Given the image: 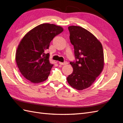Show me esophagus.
<instances>
[{
	"label": "esophagus",
	"mask_w": 123,
	"mask_h": 123,
	"mask_svg": "<svg viewBox=\"0 0 123 123\" xmlns=\"http://www.w3.org/2000/svg\"><path fill=\"white\" fill-rule=\"evenodd\" d=\"M59 64H61V65H66V64H68V62H67V61H65V62H59Z\"/></svg>",
	"instance_id": "esophagus-1"
}]
</instances>
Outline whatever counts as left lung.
Segmentation results:
<instances>
[{"instance_id":"8db88e82","label":"left lung","mask_w":123,"mask_h":123,"mask_svg":"<svg viewBox=\"0 0 123 123\" xmlns=\"http://www.w3.org/2000/svg\"><path fill=\"white\" fill-rule=\"evenodd\" d=\"M76 62H70L73 71L67 80L77 90L90 87L103 71L104 51L101 43L92 33L79 26L68 27Z\"/></svg>"}]
</instances>
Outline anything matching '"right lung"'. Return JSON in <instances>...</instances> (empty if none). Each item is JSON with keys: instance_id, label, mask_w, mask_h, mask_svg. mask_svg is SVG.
<instances>
[{"instance_id": "add662e5", "label": "right lung", "mask_w": 123, "mask_h": 123, "mask_svg": "<svg viewBox=\"0 0 123 123\" xmlns=\"http://www.w3.org/2000/svg\"><path fill=\"white\" fill-rule=\"evenodd\" d=\"M63 31L60 26L42 24L29 31L22 39L16 51V61L26 79L37 84L48 79L53 64L50 63L49 54L45 51L54 37Z\"/></svg>"}]
</instances>
